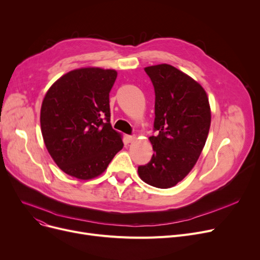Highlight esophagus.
<instances>
[{
    "mask_svg": "<svg viewBox=\"0 0 260 260\" xmlns=\"http://www.w3.org/2000/svg\"><path fill=\"white\" fill-rule=\"evenodd\" d=\"M125 139L128 143H132L136 140V136H125Z\"/></svg>",
    "mask_w": 260,
    "mask_h": 260,
    "instance_id": "34e87169",
    "label": "esophagus"
}]
</instances>
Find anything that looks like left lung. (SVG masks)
Masks as SVG:
<instances>
[{
  "label": "left lung",
  "instance_id": "obj_1",
  "mask_svg": "<svg viewBox=\"0 0 260 260\" xmlns=\"http://www.w3.org/2000/svg\"><path fill=\"white\" fill-rule=\"evenodd\" d=\"M155 88V131L149 137L154 149L147 165L138 168L147 184L169 188L192 171L206 144L211 126V107L204 88L169 64L144 68Z\"/></svg>",
  "mask_w": 260,
  "mask_h": 260
}]
</instances>
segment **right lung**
I'll return each instance as SVG.
<instances>
[{"instance_id": "obj_1", "label": "right lung", "mask_w": 260, "mask_h": 260, "mask_svg": "<svg viewBox=\"0 0 260 260\" xmlns=\"http://www.w3.org/2000/svg\"><path fill=\"white\" fill-rule=\"evenodd\" d=\"M115 70L82 67L59 78L41 106V132L47 151L67 175L80 180L100 176L123 147L113 129L109 91Z\"/></svg>"}]
</instances>
